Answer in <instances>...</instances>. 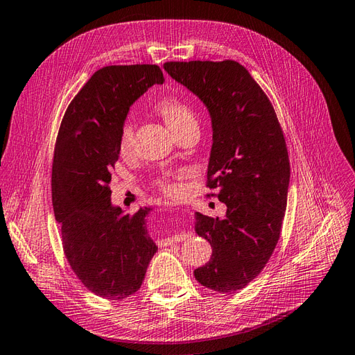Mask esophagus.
I'll return each instance as SVG.
<instances>
[{
	"instance_id": "esophagus-1",
	"label": "esophagus",
	"mask_w": 355,
	"mask_h": 355,
	"mask_svg": "<svg viewBox=\"0 0 355 355\" xmlns=\"http://www.w3.org/2000/svg\"><path fill=\"white\" fill-rule=\"evenodd\" d=\"M180 239H181V235H172V237L171 239H168L166 240V244H171V243H174V241H180Z\"/></svg>"
}]
</instances>
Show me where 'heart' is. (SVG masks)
<instances>
[{
  "label": "heart",
  "mask_w": 355,
  "mask_h": 355,
  "mask_svg": "<svg viewBox=\"0 0 355 355\" xmlns=\"http://www.w3.org/2000/svg\"><path fill=\"white\" fill-rule=\"evenodd\" d=\"M156 112L166 121L169 129L177 136L186 130L198 129V118L195 109L190 106L184 100H181L174 96L162 97L154 105ZM135 148V129L132 123L125 121L121 129L120 136H118V150L123 157H129ZM156 186L163 195L166 196H178L181 193V184L175 175L172 174H162L154 180Z\"/></svg>",
  "instance_id": "obj_1"
}]
</instances>
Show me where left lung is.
Segmentation results:
<instances>
[{"mask_svg": "<svg viewBox=\"0 0 355 355\" xmlns=\"http://www.w3.org/2000/svg\"><path fill=\"white\" fill-rule=\"evenodd\" d=\"M163 67L210 112L207 187L219 189L211 196L226 204L223 219L196 213L195 231L210 241L213 255L193 275L208 289L234 294L266 267L280 237L289 186L284 130L267 94L240 62L168 61Z\"/></svg>", "mask_w": 355, "mask_h": 355, "instance_id": "8db88e82", "label": "left lung"}]
</instances>
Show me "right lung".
Listing matches in <instances>:
<instances>
[{"label": "right lung", "instance_id": "1", "mask_svg": "<svg viewBox=\"0 0 355 355\" xmlns=\"http://www.w3.org/2000/svg\"><path fill=\"white\" fill-rule=\"evenodd\" d=\"M165 78L156 64L97 70L67 106L52 163V205L64 255L78 279L106 300L133 295L157 246L150 207L135 214L111 204L118 136L130 105Z\"/></svg>", "mask_w": 355, "mask_h": 355}]
</instances>
